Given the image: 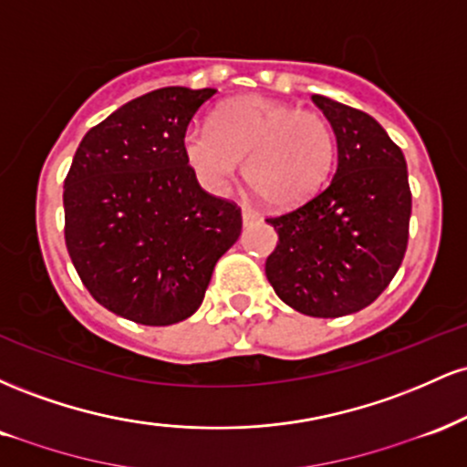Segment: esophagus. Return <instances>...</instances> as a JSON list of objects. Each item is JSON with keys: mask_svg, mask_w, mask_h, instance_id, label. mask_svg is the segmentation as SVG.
Instances as JSON below:
<instances>
[{"mask_svg": "<svg viewBox=\"0 0 467 467\" xmlns=\"http://www.w3.org/2000/svg\"><path fill=\"white\" fill-rule=\"evenodd\" d=\"M241 219H244V226H248V223L259 222V215H256L254 211H250V208H244V213H241Z\"/></svg>", "mask_w": 467, "mask_h": 467, "instance_id": "esophagus-1", "label": "esophagus"}]
</instances>
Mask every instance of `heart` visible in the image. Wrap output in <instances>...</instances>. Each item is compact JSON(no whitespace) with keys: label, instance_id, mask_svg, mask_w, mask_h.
<instances>
[{"label":"heart","instance_id":"obj_1","mask_svg":"<svg viewBox=\"0 0 467 467\" xmlns=\"http://www.w3.org/2000/svg\"><path fill=\"white\" fill-rule=\"evenodd\" d=\"M184 155L208 191L223 192L245 160V180L275 208H296L325 186L336 155L334 131L312 109L264 96H241L213 114V125L184 133Z\"/></svg>","mask_w":467,"mask_h":467}]
</instances>
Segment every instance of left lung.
I'll return each mask as SVG.
<instances>
[{"label": "left lung", "mask_w": 467, "mask_h": 467, "mask_svg": "<svg viewBox=\"0 0 467 467\" xmlns=\"http://www.w3.org/2000/svg\"><path fill=\"white\" fill-rule=\"evenodd\" d=\"M336 133L337 166L309 202L265 219L278 234L265 261L276 296L314 318L371 305L409 245L410 186L401 149L375 118L314 94Z\"/></svg>", "instance_id": "left-lung-1"}]
</instances>
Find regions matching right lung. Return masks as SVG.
<instances>
[{"label": "right lung", "mask_w": 467, "mask_h": 467, "mask_svg": "<svg viewBox=\"0 0 467 467\" xmlns=\"http://www.w3.org/2000/svg\"><path fill=\"white\" fill-rule=\"evenodd\" d=\"M217 89L162 88L80 140L63 184L66 245L94 301L138 325L197 312L241 208L197 184L184 155L195 111Z\"/></svg>", "instance_id": "right-lung-1"}]
</instances>
